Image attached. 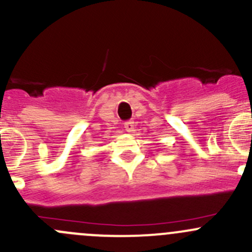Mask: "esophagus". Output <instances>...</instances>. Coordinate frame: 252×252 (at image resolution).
<instances>
[{
	"instance_id": "1",
	"label": "esophagus",
	"mask_w": 252,
	"mask_h": 252,
	"mask_svg": "<svg viewBox=\"0 0 252 252\" xmlns=\"http://www.w3.org/2000/svg\"><path fill=\"white\" fill-rule=\"evenodd\" d=\"M124 128H126V130L128 131V133H133V131L135 130V126H134V121H126V123H124Z\"/></svg>"
}]
</instances>
